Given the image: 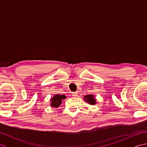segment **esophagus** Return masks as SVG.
<instances>
[{"instance_id":"34e87169","label":"esophagus","mask_w":147,"mask_h":147,"mask_svg":"<svg viewBox=\"0 0 147 147\" xmlns=\"http://www.w3.org/2000/svg\"><path fill=\"white\" fill-rule=\"evenodd\" d=\"M72 96H73V97H76L78 96V93L77 92H72Z\"/></svg>"}]
</instances>
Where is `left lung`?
<instances>
[{"mask_svg":"<svg viewBox=\"0 0 147 147\" xmlns=\"http://www.w3.org/2000/svg\"><path fill=\"white\" fill-rule=\"evenodd\" d=\"M84 100L87 102L90 105H95L96 104V99L93 95H87L84 96Z\"/></svg>","mask_w":147,"mask_h":147,"instance_id":"1","label":"left lung"}]
</instances>
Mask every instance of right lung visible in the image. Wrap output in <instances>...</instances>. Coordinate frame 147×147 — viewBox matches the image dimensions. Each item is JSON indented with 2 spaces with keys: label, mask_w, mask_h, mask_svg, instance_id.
Instances as JSON below:
<instances>
[{
  "label": "right lung",
  "mask_w": 147,
  "mask_h": 147,
  "mask_svg": "<svg viewBox=\"0 0 147 147\" xmlns=\"http://www.w3.org/2000/svg\"><path fill=\"white\" fill-rule=\"evenodd\" d=\"M66 98L64 95H59L56 94L51 99V105L52 107H58L59 105L62 104V100Z\"/></svg>",
  "instance_id": "add662e5"
}]
</instances>
